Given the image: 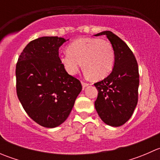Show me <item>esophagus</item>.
<instances>
[{"label":"esophagus","mask_w":160,"mask_h":160,"mask_svg":"<svg viewBox=\"0 0 160 160\" xmlns=\"http://www.w3.org/2000/svg\"><path fill=\"white\" fill-rule=\"evenodd\" d=\"M88 85H89L88 83H84V82H82V86H83V89H85L87 87H88Z\"/></svg>","instance_id":"1"}]
</instances>
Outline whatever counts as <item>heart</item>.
<instances>
[{
    "label": "heart",
    "mask_w": 160,
    "mask_h": 160,
    "mask_svg": "<svg viewBox=\"0 0 160 160\" xmlns=\"http://www.w3.org/2000/svg\"><path fill=\"white\" fill-rule=\"evenodd\" d=\"M114 58L111 43L97 38H79L60 55L61 62L69 74L76 75L83 64L86 76L94 80H102L110 74Z\"/></svg>",
    "instance_id": "b5f03b06"
}]
</instances>
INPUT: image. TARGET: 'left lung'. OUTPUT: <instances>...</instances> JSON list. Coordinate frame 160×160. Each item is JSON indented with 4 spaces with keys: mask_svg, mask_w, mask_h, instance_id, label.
I'll return each instance as SVG.
<instances>
[{
    "mask_svg": "<svg viewBox=\"0 0 160 160\" xmlns=\"http://www.w3.org/2000/svg\"><path fill=\"white\" fill-rule=\"evenodd\" d=\"M106 35L114 50L112 72L94 83L98 90L95 108L107 125L118 127L132 117L138 103L139 74L137 61L126 43L110 31L95 35Z\"/></svg>",
    "mask_w": 160,
    "mask_h": 160,
    "instance_id": "obj_1",
    "label": "left lung"
}]
</instances>
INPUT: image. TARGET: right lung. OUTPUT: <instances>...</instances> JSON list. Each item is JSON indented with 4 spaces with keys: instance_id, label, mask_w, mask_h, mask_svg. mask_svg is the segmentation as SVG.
Segmentation results:
<instances>
[{
    "instance_id": "obj_1",
    "label": "right lung",
    "mask_w": 160,
    "mask_h": 160,
    "mask_svg": "<svg viewBox=\"0 0 160 160\" xmlns=\"http://www.w3.org/2000/svg\"><path fill=\"white\" fill-rule=\"evenodd\" d=\"M44 36L30 42L16 65V89L22 107L38 125L56 128L70 115L82 90L80 81L69 75L59 57L68 41Z\"/></svg>"
}]
</instances>
